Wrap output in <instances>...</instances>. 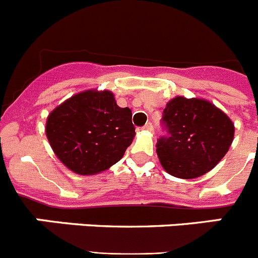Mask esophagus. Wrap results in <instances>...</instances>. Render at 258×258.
Here are the masks:
<instances>
[{
    "label": "esophagus",
    "mask_w": 258,
    "mask_h": 258,
    "mask_svg": "<svg viewBox=\"0 0 258 258\" xmlns=\"http://www.w3.org/2000/svg\"><path fill=\"white\" fill-rule=\"evenodd\" d=\"M143 129H145V131H147V132H152L154 131V126H152V124L151 122H147V124L145 125V126H143Z\"/></svg>",
    "instance_id": "34e87169"
}]
</instances>
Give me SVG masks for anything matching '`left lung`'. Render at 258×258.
I'll list each match as a JSON object with an SVG mask.
<instances>
[{
	"label": "left lung",
	"instance_id": "obj_1",
	"mask_svg": "<svg viewBox=\"0 0 258 258\" xmlns=\"http://www.w3.org/2000/svg\"><path fill=\"white\" fill-rule=\"evenodd\" d=\"M161 124L168 136L157 140V156L166 172L184 179L213 169L229 151L235 131L226 113L197 98H173Z\"/></svg>",
	"mask_w": 258,
	"mask_h": 258
}]
</instances>
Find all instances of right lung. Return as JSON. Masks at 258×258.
Wrapping results in <instances>:
<instances>
[{"instance_id":"add662e5","label":"right lung","mask_w":258,"mask_h":258,"mask_svg":"<svg viewBox=\"0 0 258 258\" xmlns=\"http://www.w3.org/2000/svg\"><path fill=\"white\" fill-rule=\"evenodd\" d=\"M136 134L131 108L111 92L79 93L56 107L46 121L51 149L68 169L89 175L117 163Z\"/></svg>"}]
</instances>
